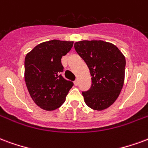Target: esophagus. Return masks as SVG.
<instances>
[{
    "mask_svg": "<svg viewBox=\"0 0 148 148\" xmlns=\"http://www.w3.org/2000/svg\"><path fill=\"white\" fill-rule=\"evenodd\" d=\"M74 84H75V86H76V85H78V84H79V80H78V79H75V81H74Z\"/></svg>",
    "mask_w": 148,
    "mask_h": 148,
    "instance_id": "1",
    "label": "esophagus"
}]
</instances>
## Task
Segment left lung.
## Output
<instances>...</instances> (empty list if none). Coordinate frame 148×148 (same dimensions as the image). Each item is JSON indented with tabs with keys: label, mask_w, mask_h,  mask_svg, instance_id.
Instances as JSON below:
<instances>
[{
	"label": "left lung",
	"mask_w": 148,
	"mask_h": 148,
	"mask_svg": "<svg viewBox=\"0 0 148 148\" xmlns=\"http://www.w3.org/2000/svg\"><path fill=\"white\" fill-rule=\"evenodd\" d=\"M74 47L91 76L90 90L82 92L85 103L95 110L107 109L117 100L124 85L125 56L115 45L102 40L79 41Z\"/></svg>",
	"instance_id": "1"
}]
</instances>
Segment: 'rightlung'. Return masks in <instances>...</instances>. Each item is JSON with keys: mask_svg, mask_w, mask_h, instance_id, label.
Returning <instances> with one entry per match:
<instances>
[{"mask_svg": "<svg viewBox=\"0 0 148 148\" xmlns=\"http://www.w3.org/2000/svg\"><path fill=\"white\" fill-rule=\"evenodd\" d=\"M73 42L51 40L38 44L26 55L24 79L34 103L45 110L59 108L73 83L61 75V58L70 51Z\"/></svg>", "mask_w": 148, "mask_h": 148, "instance_id": "add662e5", "label": "right lung"}]
</instances>
